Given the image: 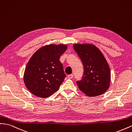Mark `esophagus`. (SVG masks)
Returning a JSON list of instances; mask_svg holds the SVG:
<instances>
[{
    "mask_svg": "<svg viewBox=\"0 0 132 132\" xmlns=\"http://www.w3.org/2000/svg\"><path fill=\"white\" fill-rule=\"evenodd\" d=\"M73 77V75H72V74H69L67 76V78H68V79H72Z\"/></svg>",
    "mask_w": 132,
    "mask_h": 132,
    "instance_id": "1",
    "label": "esophagus"
}]
</instances>
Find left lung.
Listing matches in <instances>:
<instances>
[{
  "mask_svg": "<svg viewBox=\"0 0 132 132\" xmlns=\"http://www.w3.org/2000/svg\"><path fill=\"white\" fill-rule=\"evenodd\" d=\"M73 48L84 67L82 79L77 81L79 89L88 97L102 95L110 82V70L104 55L93 44H75Z\"/></svg>",
  "mask_w": 132,
  "mask_h": 132,
  "instance_id": "left-lung-1",
  "label": "left lung"
}]
</instances>
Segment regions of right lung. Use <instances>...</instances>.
<instances>
[{"label": "right lung", "instance_id": "add662e5", "mask_svg": "<svg viewBox=\"0 0 132 132\" xmlns=\"http://www.w3.org/2000/svg\"><path fill=\"white\" fill-rule=\"evenodd\" d=\"M67 49L64 44H49L32 55L23 78L25 85L32 94L45 98L58 90L66 77L59 59Z\"/></svg>", "mask_w": 132, "mask_h": 132}]
</instances>
